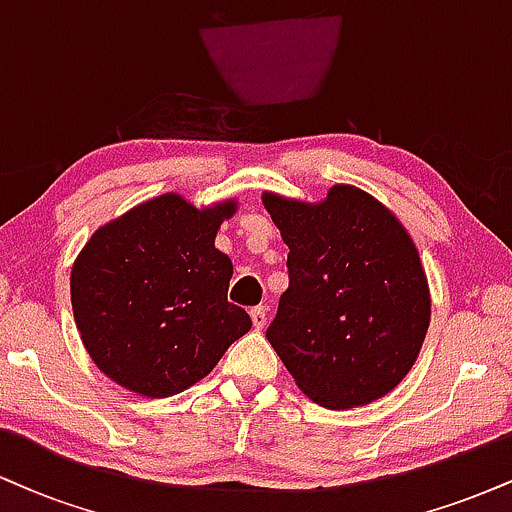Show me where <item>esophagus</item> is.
I'll list each match as a JSON object with an SVG mask.
<instances>
[{
  "mask_svg": "<svg viewBox=\"0 0 512 512\" xmlns=\"http://www.w3.org/2000/svg\"><path fill=\"white\" fill-rule=\"evenodd\" d=\"M250 317L255 330H262V327L267 325V308H264V305H257V308L250 310Z\"/></svg>",
  "mask_w": 512,
  "mask_h": 512,
  "instance_id": "obj_1",
  "label": "esophagus"
}]
</instances>
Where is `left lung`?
<instances>
[{
	"instance_id": "8db88e82",
	"label": "left lung",
	"mask_w": 512,
	"mask_h": 512,
	"mask_svg": "<svg viewBox=\"0 0 512 512\" xmlns=\"http://www.w3.org/2000/svg\"><path fill=\"white\" fill-rule=\"evenodd\" d=\"M289 245V289L267 339L296 385L327 409L385 397L414 366L431 293L414 240L385 204L334 185L317 204L262 195Z\"/></svg>"
}]
</instances>
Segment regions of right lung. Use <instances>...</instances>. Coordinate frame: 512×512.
Returning <instances> with one entry per match:
<instances>
[{"instance_id":"obj_1","label":"right lung","mask_w":512,"mask_h":512,"mask_svg":"<svg viewBox=\"0 0 512 512\" xmlns=\"http://www.w3.org/2000/svg\"><path fill=\"white\" fill-rule=\"evenodd\" d=\"M236 199L197 209L175 192L98 228L72 267L88 356L129 392L163 399L214 370L252 320L228 303L233 264L214 248Z\"/></svg>"}]
</instances>
